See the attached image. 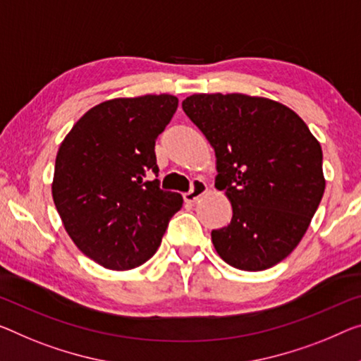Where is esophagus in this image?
Here are the masks:
<instances>
[{
    "instance_id": "esophagus-1",
    "label": "esophagus",
    "mask_w": 361,
    "mask_h": 361,
    "mask_svg": "<svg viewBox=\"0 0 361 361\" xmlns=\"http://www.w3.org/2000/svg\"><path fill=\"white\" fill-rule=\"evenodd\" d=\"M208 190V187H207V184H204L203 180H200V179H195L192 182V188L190 190H188L187 193H184V200L187 203H193V202H197V200L203 195L204 192Z\"/></svg>"
}]
</instances>
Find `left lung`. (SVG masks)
<instances>
[{"label":"left lung","mask_w":361,"mask_h":361,"mask_svg":"<svg viewBox=\"0 0 361 361\" xmlns=\"http://www.w3.org/2000/svg\"><path fill=\"white\" fill-rule=\"evenodd\" d=\"M182 109L216 153V187L232 204L231 224L212 232L219 257L263 271L289 257L323 198V152L284 104L242 93H198Z\"/></svg>","instance_id":"1"}]
</instances>
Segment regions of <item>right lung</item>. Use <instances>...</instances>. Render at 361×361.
<instances>
[{"label":"right lung","mask_w":361,"mask_h":361,"mask_svg":"<svg viewBox=\"0 0 361 361\" xmlns=\"http://www.w3.org/2000/svg\"><path fill=\"white\" fill-rule=\"evenodd\" d=\"M173 95L116 98L82 116L61 143L53 200L79 250L108 269L157 253L180 193L161 190L154 143L173 118Z\"/></svg>","instance_id":"1"}]
</instances>
